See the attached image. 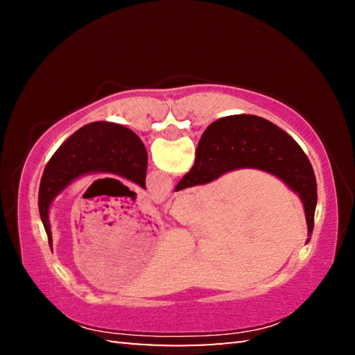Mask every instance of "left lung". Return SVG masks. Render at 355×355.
<instances>
[{
	"instance_id": "1",
	"label": "left lung",
	"mask_w": 355,
	"mask_h": 355,
	"mask_svg": "<svg viewBox=\"0 0 355 355\" xmlns=\"http://www.w3.org/2000/svg\"><path fill=\"white\" fill-rule=\"evenodd\" d=\"M147 161L142 141L122 125L94 122L71 135L48 161L40 180L39 213L51 248L48 208L65 186L84 173L110 172L146 188Z\"/></svg>"
}]
</instances>
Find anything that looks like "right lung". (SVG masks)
<instances>
[{
	"mask_svg": "<svg viewBox=\"0 0 355 355\" xmlns=\"http://www.w3.org/2000/svg\"><path fill=\"white\" fill-rule=\"evenodd\" d=\"M241 167L272 173L297 192L311 235L318 200L313 167L299 144L266 119L241 114L213 122L200 137L194 166L175 191L209 183Z\"/></svg>",
	"mask_w": 355,
	"mask_h": 355,
	"instance_id": "add662e5",
	"label": "right lung"
}]
</instances>
